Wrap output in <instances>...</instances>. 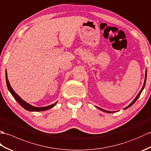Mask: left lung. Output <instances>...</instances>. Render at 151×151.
Instances as JSON below:
<instances>
[{
  "instance_id": "8db88e82",
  "label": "left lung",
  "mask_w": 151,
  "mask_h": 151,
  "mask_svg": "<svg viewBox=\"0 0 151 151\" xmlns=\"http://www.w3.org/2000/svg\"><path fill=\"white\" fill-rule=\"evenodd\" d=\"M147 69H146V70H145V81H144V83H143V87H142V89H141L140 90V91L139 92V93L137 95V96L136 97V98L134 99L133 100V101L131 102V103L128 106H127L126 108H124V110H126V109H127V108H129V107H130L131 106H132V104H134V102H135L137 100V99L139 98V97L140 96V95H141V93H142V92L143 91V89H144V88H145V83H146V80H147ZM95 107L97 108H98L99 110H101V111H104V112H106V113H114V112H116L117 111H108V110H104V109H102V108H99V107H98V106H95Z\"/></svg>"
}]
</instances>
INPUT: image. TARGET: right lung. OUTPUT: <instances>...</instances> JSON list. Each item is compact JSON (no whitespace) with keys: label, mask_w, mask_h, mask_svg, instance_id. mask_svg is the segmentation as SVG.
<instances>
[{"label":"right lung","mask_w":151,"mask_h":151,"mask_svg":"<svg viewBox=\"0 0 151 151\" xmlns=\"http://www.w3.org/2000/svg\"><path fill=\"white\" fill-rule=\"evenodd\" d=\"M6 84H7V87L9 91L10 92V93L12 95L13 97L15 99L18 103L20 104L21 106L24 108L25 110H27L28 111H45L47 110H49V109L53 108L54 106H55L57 104V102H56L55 103H54L51 105L47 106H44V107H36L34 106H32L29 103H28L26 101H24L23 99H22L15 92V91L13 89V88H12V86H10V84H9V81L8 79V76H7V71H6Z\"/></svg>","instance_id":"1"}]
</instances>
